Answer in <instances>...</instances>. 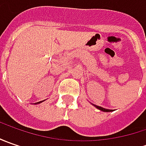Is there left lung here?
Listing matches in <instances>:
<instances>
[{
  "mask_svg": "<svg viewBox=\"0 0 146 146\" xmlns=\"http://www.w3.org/2000/svg\"><path fill=\"white\" fill-rule=\"evenodd\" d=\"M96 108H98V110H102V111H104V112H110V111H112V110H108V109H105L103 107H101V106H98L97 105H93Z\"/></svg>",
  "mask_w": 146,
  "mask_h": 146,
  "instance_id": "left-lung-1",
  "label": "left lung"
}]
</instances>
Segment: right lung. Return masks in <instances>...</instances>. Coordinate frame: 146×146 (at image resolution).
I'll return each mask as SVG.
<instances>
[{
  "instance_id": "obj_1",
  "label": "right lung",
  "mask_w": 146,
  "mask_h": 146,
  "mask_svg": "<svg viewBox=\"0 0 146 146\" xmlns=\"http://www.w3.org/2000/svg\"><path fill=\"white\" fill-rule=\"evenodd\" d=\"M43 101H41V102H36V104H39V103H41Z\"/></svg>"
}]
</instances>
